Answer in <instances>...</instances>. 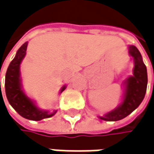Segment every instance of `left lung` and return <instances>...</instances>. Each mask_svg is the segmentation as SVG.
<instances>
[{
    "instance_id": "8db88e82",
    "label": "left lung",
    "mask_w": 154,
    "mask_h": 154,
    "mask_svg": "<svg viewBox=\"0 0 154 154\" xmlns=\"http://www.w3.org/2000/svg\"><path fill=\"white\" fill-rule=\"evenodd\" d=\"M128 53L134 58L135 66L133 76L128 77L125 82V91L123 101L116 109L99 116L101 120L107 122L120 121L130 114L142 103L147 88V70L143 62L142 56L137 47H128Z\"/></svg>"
}]
</instances>
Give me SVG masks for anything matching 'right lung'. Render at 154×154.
Returning a JSON list of instances; mask_svg holds the SVG:
<instances>
[{
	"mask_svg": "<svg viewBox=\"0 0 154 154\" xmlns=\"http://www.w3.org/2000/svg\"><path fill=\"white\" fill-rule=\"evenodd\" d=\"M26 48L27 42H25L17 50L14 59L10 62L5 76V92L10 106L19 115L31 121H41L53 116L57 111L49 112L39 109L22 89L20 64L26 56ZM65 88L66 86L61 88L60 93L64 91Z\"/></svg>",
	"mask_w": 154,
	"mask_h": 154,
	"instance_id": "add662e5",
	"label": "right lung"
}]
</instances>
